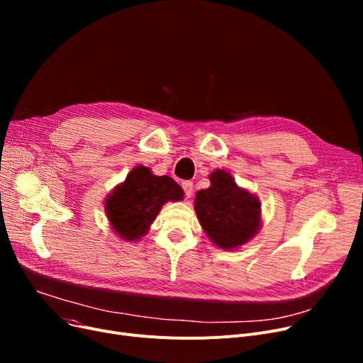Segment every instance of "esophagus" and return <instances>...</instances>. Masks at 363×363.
<instances>
[{
  "mask_svg": "<svg viewBox=\"0 0 363 363\" xmlns=\"http://www.w3.org/2000/svg\"><path fill=\"white\" fill-rule=\"evenodd\" d=\"M181 186H182V189H184L185 197H191V194H193V182H191V181H184V182L181 184Z\"/></svg>",
  "mask_w": 363,
  "mask_h": 363,
  "instance_id": "obj_1",
  "label": "esophagus"
}]
</instances>
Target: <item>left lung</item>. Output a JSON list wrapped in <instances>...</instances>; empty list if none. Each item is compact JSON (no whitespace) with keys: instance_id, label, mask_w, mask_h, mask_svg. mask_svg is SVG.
Listing matches in <instances>:
<instances>
[{"instance_id":"1","label":"left lung","mask_w":363,"mask_h":363,"mask_svg":"<svg viewBox=\"0 0 363 363\" xmlns=\"http://www.w3.org/2000/svg\"><path fill=\"white\" fill-rule=\"evenodd\" d=\"M194 207L206 234L222 249H234L257 233L259 200L238 188L223 170L211 175V188L196 194Z\"/></svg>"}]
</instances>
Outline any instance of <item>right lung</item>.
Wrapping results in <instances>:
<instances>
[{
  "instance_id": "add662e5",
  "label": "right lung",
  "mask_w": 363,
  "mask_h": 363,
  "mask_svg": "<svg viewBox=\"0 0 363 363\" xmlns=\"http://www.w3.org/2000/svg\"><path fill=\"white\" fill-rule=\"evenodd\" d=\"M181 186L170 177H155L145 166H138L106 201V212L125 240L143 237L156 219L163 203L182 200Z\"/></svg>"
}]
</instances>
